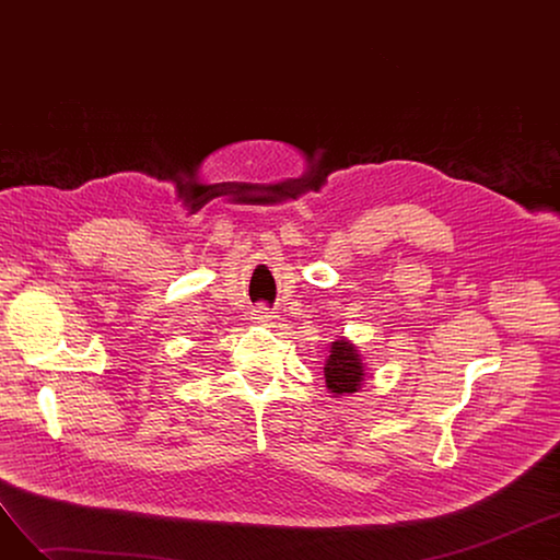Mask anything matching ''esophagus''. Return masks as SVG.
Wrapping results in <instances>:
<instances>
[{
    "label": "esophagus",
    "mask_w": 560,
    "mask_h": 560,
    "mask_svg": "<svg viewBox=\"0 0 560 560\" xmlns=\"http://www.w3.org/2000/svg\"><path fill=\"white\" fill-rule=\"evenodd\" d=\"M279 315H275V311H270L268 306H256L252 311V319L256 322V325H272V322L277 319Z\"/></svg>",
    "instance_id": "34e87169"
}]
</instances>
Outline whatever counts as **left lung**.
Wrapping results in <instances>:
<instances>
[{
  "label": "left lung",
  "mask_w": 560,
  "mask_h": 560,
  "mask_svg": "<svg viewBox=\"0 0 560 560\" xmlns=\"http://www.w3.org/2000/svg\"><path fill=\"white\" fill-rule=\"evenodd\" d=\"M325 378H327V388L336 397L351 395L361 388L365 378L363 361H361L359 349L347 338L331 342V354L325 363Z\"/></svg>",
  "instance_id": "1"
}]
</instances>
